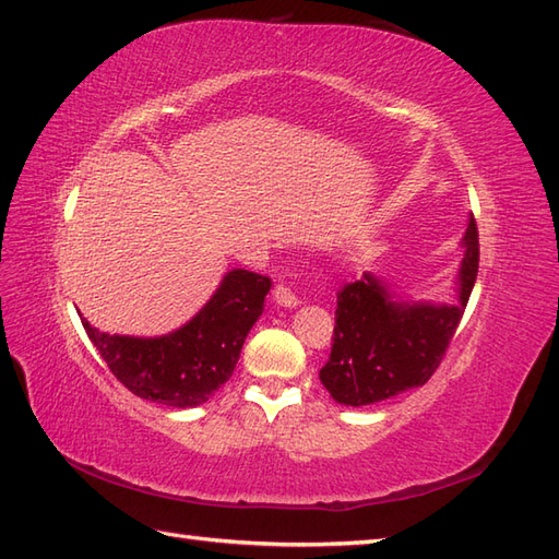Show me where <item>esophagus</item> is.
<instances>
[{
    "label": "esophagus",
    "mask_w": 559,
    "mask_h": 559,
    "mask_svg": "<svg viewBox=\"0 0 559 559\" xmlns=\"http://www.w3.org/2000/svg\"><path fill=\"white\" fill-rule=\"evenodd\" d=\"M274 302L281 305V307H297V305H300V300H297L295 293L283 283H278L274 288Z\"/></svg>",
    "instance_id": "obj_1"
}]
</instances>
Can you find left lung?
I'll return each instance as SVG.
<instances>
[{"label":"left lung","instance_id":"1","mask_svg":"<svg viewBox=\"0 0 559 559\" xmlns=\"http://www.w3.org/2000/svg\"><path fill=\"white\" fill-rule=\"evenodd\" d=\"M457 274V302L402 300L373 274L343 285L333 347L319 379L341 405L361 407L424 385L438 369L478 274V230L469 218Z\"/></svg>","mask_w":559,"mask_h":559}]
</instances>
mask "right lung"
Segmentation results:
<instances>
[{"label": "right lung", "mask_w": 559, "mask_h": 559, "mask_svg": "<svg viewBox=\"0 0 559 559\" xmlns=\"http://www.w3.org/2000/svg\"><path fill=\"white\" fill-rule=\"evenodd\" d=\"M269 288L271 278L233 269L186 326L159 338L109 335L81 321L99 357L128 391L186 409L202 405L230 379L245 338L262 317Z\"/></svg>", "instance_id": "1"}]
</instances>
